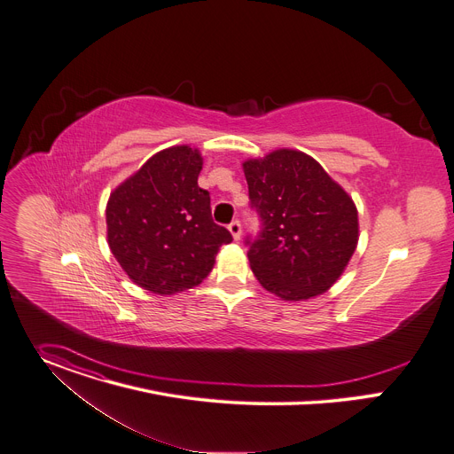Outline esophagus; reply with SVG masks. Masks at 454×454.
<instances>
[{"mask_svg":"<svg viewBox=\"0 0 454 454\" xmlns=\"http://www.w3.org/2000/svg\"><path fill=\"white\" fill-rule=\"evenodd\" d=\"M228 230H230V233H231V237H233L235 240H239V239H240V235H242V228H240V223H239V221H231V223H230V226H228Z\"/></svg>","mask_w":454,"mask_h":454,"instance_id":"34e87169","label":"esophagus"}]
</instances>
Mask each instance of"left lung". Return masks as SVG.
I'll list each match as a JSON object with an SVG mask.
<instances>
[{
    "mask_svg": "<svg viewBox=\"0 0 454 454\" xmlns=\"http://www.w3.org/2000/svg\"><path fill=\"white\" fill-rule=\"evenodd\" d=\"M252 208L262 230L250 266L282 301H308L332 287L358 244V212L349 193L308 153L278 148L246 159Z\"/></svg>",
    "mask_w": 454,
    "mask_h": 454,
    "instance_id": "1",
    "label": "left lung"
}]
</instances>
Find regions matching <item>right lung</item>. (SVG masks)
<instances>
[{
  "mask_svg": "<svg viewBox=\"0 0 454 454\" xmlns=\"http://www.w3.org/2000/svg\"><path fill=\"white\" fill-rule=\"evenodd\" d=\"M200 170L197 148H164L108 197L110 252L143 290L174 295L199 286L231 242L212 219L210 193L197 184Z\"/></svg>",
  "mask_w": 454,
  "mask_h": 454,
  "instance_id": "1",
  "label": "right lung"
}]
</instances>
